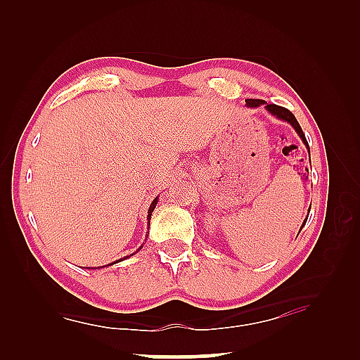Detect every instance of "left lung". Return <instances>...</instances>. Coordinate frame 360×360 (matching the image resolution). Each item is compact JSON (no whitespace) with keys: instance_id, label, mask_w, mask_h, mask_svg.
<instances>
[{"instance_id":"8db88e82","label":"left lung","mask_w":360,"mask_h":360,"mask_svg":"<svg viewBox=\"0 0 360 360\" xmlns=\"http://www.w3.org/2000/svg\"><path fill=\"white\" fill-rule=\"evenodd\" d=\"M264 103H266V102L262 101V98H248V101H246V105L250 106V108H255V106L264 105ZM266 110L269 111V112H272L274 116H277L278 119L289 122V124L295 128V131L298 133V136L302 137V141L304 142V145H307L308 150H309V145H308V142H307V137H304L303 129H302L300 124H298V122H297V119H295V116H294L292 112H290L288 108H285V106H278V105H275V103H266ZM303 224H307V219H304ZM302 227H303V226H302Z\"/></svg>"}]
</instances>
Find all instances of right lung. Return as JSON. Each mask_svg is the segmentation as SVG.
I'll list each match as a JSON object with an SVG mask.
<instances>
[{"label":"right lung","instance_id":"add662e5","mask_svg":"<svg viewBox=\"0 0 360 360\" xmlns=\"http://www.w3.org/2000/svg\"><path fill=\"white\" fill-rule=\"evenodd\" d=\"M156 204H158V198H155V201H153L151 202V205H150V209H148V224H150V218H151V212L153 210H155V207H156ZM142 248V246H141ZM139 248V249H141ZM139 249H137V250H139ZM134 254H136V252H134ZM134 254H131V255H134ZM131 255H128V257H131ZM128 257H124V258H128ZM117 262H122V258L120 259H117ZM117 262H114V263H117ZM114 263H111V264H114ZM111 264H106V266H111ZM102 267H105V266H102ZM91 269H97V267H91Z\"/></svg>","mask_w":360,"mask_h":360}]
</instances>
